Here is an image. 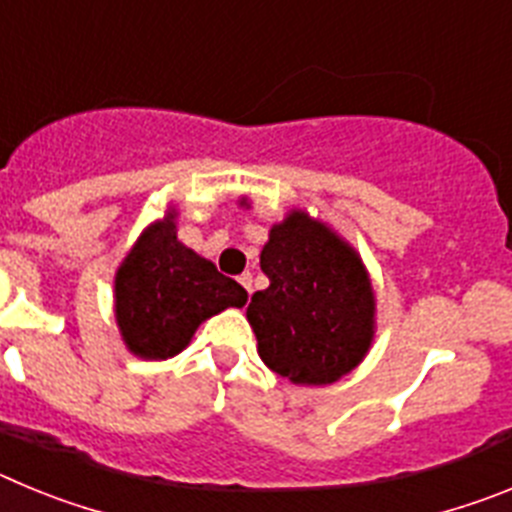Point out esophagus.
<instances>
[{
    "label": "esophagus",
    "instance_id": "esophagus-1",
    "mask_svg": "<svg viewBox=\"0 0 512 512\" xmlns=\"http://www.w3.org/2000/svg\"><path fill=\"white\" fill-rule=\"evenodd\" d=\"M238 282H241V287L246 289V292H251V282H253V279H251V274H248V271H246V274H241V277H238Z\"/></svg>",
    "mask_w": 512,
    "mask_h": 512
}]
</instances>
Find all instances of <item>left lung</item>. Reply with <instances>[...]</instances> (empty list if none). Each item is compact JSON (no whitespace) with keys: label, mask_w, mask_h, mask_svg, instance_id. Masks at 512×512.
Returning a JSON list of instances; mask_svg holds the SVG:
<instances>
[{"label":"left lung","mask_w":512,"mask_h":512,"mask_svg":"<svg viewBox=\"0 0 512 512\" xmlns=\"http://www.w3.org/2000/svg\"><path fill=\"white\" fill-rule=\"evenodd\" d=\"M269 287L246 318L259 356L295 384H333L364 361L374 341L372 279L361 256L325 223L292 210L261 251Z\"/></svg>","instance_id":"1"}]
</instances>
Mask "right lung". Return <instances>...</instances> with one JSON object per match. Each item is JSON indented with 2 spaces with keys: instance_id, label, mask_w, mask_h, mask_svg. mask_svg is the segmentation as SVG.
<instances>
[{
  "instance_id": "right-lung-1",
  "label": "right lung",
  "mask_w": 512,
  "mask_h": 512,
  "mask_svg": "<svg viewBox=\"0 0 512 512\" xmlns=\"http://www.w3.org/2000/svg\"><path fill=\"white\" fill-rule=\"evenodd\" d=\"M176 210L148 225L115 274V318L125 346L148 361L189 346L194 330L248 292L176 238Z\"/></svg>"
}]
</instances>
